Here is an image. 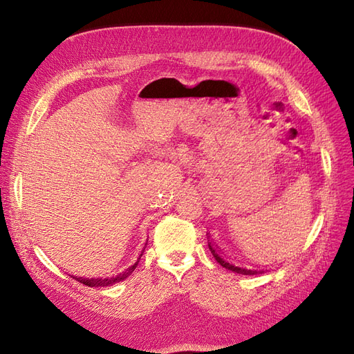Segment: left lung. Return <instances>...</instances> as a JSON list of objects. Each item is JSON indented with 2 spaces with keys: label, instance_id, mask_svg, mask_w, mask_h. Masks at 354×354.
Returning <instances> with one entry per match:
<instances>
[{
  "label": "left lung",
  "instance_id": "left-lung-1",
  "mask_svg": "<svg viewBox=\"0 0 354 354\" xmlns=\"http://www.w3.org/2000/svg\"><path fill=\"white\" fill-rule=\"evenodd\" d=\"M207 234H209V233H207ZM208 239H209V236H208ZM208 246H209L211 254L214 255V259L217 260L218 264H221L223 267H226L227 270H232V272L239 273V274H260V273L264 272V270H260V269H245L243 266H236L233 263H229V260H226V259H224V255H221L223 252H220L218 246L212 242V239L208 241Z\"/></svg>",
  "mask_w": 354,
  "mask_h": 354
}]
</instances>
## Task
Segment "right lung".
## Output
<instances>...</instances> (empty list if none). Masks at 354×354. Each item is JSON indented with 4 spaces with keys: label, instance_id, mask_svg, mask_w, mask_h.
<instances>
[{
    "label": "right lung",
    "instance_id": "add662e5",
    "mask_svg": "<svg viewBox=\"0 0 354 354\" xmlns=\"http://www.w3.org/2000/svg\"><path fill=\"white\" fill-rule=\"evenodd\" d=\"M143 251H145V250H143ZM143 251H142L140 257H138V260H137L131 267H128V269H125L124 272L118 273V274H115V276H106V277H81V276H73V274H69V276L73 277L75 281H78V282H81V283H84V285H87V286H91V288H97V286H112V285H115V283H118V282H122L124 279H127V277L134 272V269L137 267L138 261H140V259H142Z\"/></svg>",
    "mask_w": 354,
    "mask_h": 354
}]
</instances>
